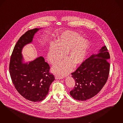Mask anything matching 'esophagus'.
I'll list each match as a JSON object with an SVG mask.
<instances>
[{"label":"esophagus","instance_id":"1","mask_svg":"<svg viewBox=\"0 0 123 123\" xmlns=\"http://www.w3.org/2000/svg\"><path fill=\"white\" fill-rule=\"evenodd\" d=\"M62 78H63L62 77L60 76L57 75H55V78L56 79H62Z\"/></svg>","mask_w":123,"mask_h":123}]
</instances>
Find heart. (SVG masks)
Returning <instances> with one entry per match:
<instances>
[{"instance_id":"b5f03b06","label":"heart","mask_w":123,"mask_h":123,"mask_svg":"<svg viewBox=\"0 0 123 123\" xmlns=\"http://www.w3.org/2000/svg\"><path fill=\"white\" fill-rule=\"evenodd\" d=\"M58 43L52 42L47 53V60L54 64L62 59L66 52L68 58L56 64L52 68L54 73L61 75L68 73L75 65L81 63L85 59L89 46V42L77 33L66 31L58 38Z\"/></svg>"}]
</instances>
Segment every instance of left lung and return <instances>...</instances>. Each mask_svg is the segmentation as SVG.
I'll return each mask as SVG.
<instances>
[{"mask_svg": "<svg viewBox=\"0 0 123 123\" xmlns=\"http://www.w3.org/2000/svg\"><path fill=\"white\" fill-rule=\"evenodd\" d=\"M110 55L106 46L100 49L98 54H93L85 60L72 73L75 85L70 94L79 101L89 99L102 89L109 77Z\"/></svg>", "mask_w": 123, "mask_h": 123, "instance_id": "left-lung-1", "label": "left lung"}]
</instances>
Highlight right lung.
<instances>
[{"mask_svg":"<svg viewBox=\"0 0 123 123\" xmlns=\"http://www.w3.org/2000/svg\"><path fill=\"white\" fill-rule=\"evenodd\" d=\"M41 29L29 30L20 37L9 63V73L15 88L24 98L34 102L46 98L50 84L55 80L54 76L49 72V64L42 56L23 63L21 52L24 46L32 42L35 34Z\"/></svg>","mask_w":123,"mask_h":123,"instance_id":"1","label":"right lung"}]
</instances>
